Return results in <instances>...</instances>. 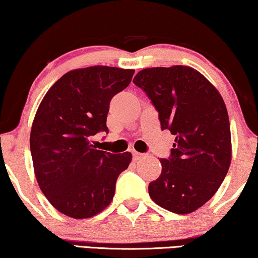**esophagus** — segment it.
<instances>
[{"instance_id":"1","label":"esophagus","mask_w":258,"mask_h":258,"mask_svg":"<svg viewBox=\"0 0 258 258\" xmlns=\"http://www.w3.org/2000/svg\"><path fill=\"white\" fill-rule=\"evenodd\" d=\"M144 157V154H141V153H137V151H133V160L134 161H139L141 158Z\"/></svg>"}]
</instances>
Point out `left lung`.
<instances>
[{
  "instance_id": "1",
  "label": "left lung",
  "mask_w": 258,
  "mask_h": 258,
  "mask_svg": "<svg viewBox=\"0 0 258 258\" xmlns=\"http://www.w3.org/2000/svg\"><path fill=\"white\" fill-rule=\"evenodd\" d=\"M158 111L162 130L175 135L169 158L149 195L175 214H190L215 195L231 162L227 107L216 88L186 66L143 69L134 77Z\"/></svg>"
}]
</instances>
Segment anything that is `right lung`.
Here are the masks:
<instances>
[{"mask_svg": "<svg viewBox=\"0 0 258 258\" xmlns=\"http://www.w3.org/2000/svg\"><path fill=\"white\" fill-rule=\"evenodd\" d=\"M134 73L107 66L72 70L52 84L37 109L30 133L35 176L51 206L67 216L82 220L105 209L132 162L128 151L96 150L90 139L109 132V103Z\"/></svg>", "mask_w": 258, "mask_h": 258, "instance_id": "right-lung-1", "label": "right lung"}]
</instances>
